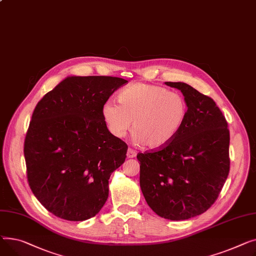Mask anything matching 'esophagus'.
I'll return each instance as SVG.
<instances>
[{"label": "esophagus", "instance_id": "1", "mask_svg": "<svg viewBox=\"0 0 256 256\" xmlns=\"http://www.w3.org/2000/svg\"><path fill=\"white\" fill-rule=\"evenodd\" d=\"M127 157H128V158H134V157H136V152H135L133 148H129L128 151H127Z\"/></svg>", "mask_w": 256, "mask_h": 256}]
</instances>
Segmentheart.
<instances>
[{
    "instance_id": "b5f03b06",
    "label": "heart",
    "mask_w": 256,
    "mask_h": 256,
    "mask_svg": "<svg viewBox=\"0 0 256 256\" xmlns=\"http://www.w3.org/2000/svg\"><path fill=\"white\" fill-rule=\"evenodd\" d=\"M120 104L112 100L102 106V116L116 138H123L132 121L133 140L150 148L168 146L182 129L188 114L183 95L168 88L134 84L118 95Z\"/></svg>"
}]
</instances>
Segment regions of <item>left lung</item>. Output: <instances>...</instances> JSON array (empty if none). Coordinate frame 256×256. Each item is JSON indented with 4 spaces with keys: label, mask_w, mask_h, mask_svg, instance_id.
Wrapping results in <instances>:
<instances>
[{
    "label": "left lung",
    "mask_w": 256,
    "mask_h": 256,
    "mask_svg": "<svg viewBox=\"0 0 256 256\" xmlns=\"http://www.w3.org/2000/svg\"><path fill=\"white\" fill-rule=\"evenodd\" d=\"M188 104L185 123L168 146L138 153L146 204L162 218L186 220L216 202L230 172V130L215 101L185 82H166Z\"/></svg>",
    "instance_id": "obj_1"
}]
</instances>
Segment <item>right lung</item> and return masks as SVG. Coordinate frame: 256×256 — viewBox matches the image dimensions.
<instances>
[{"label": "right lung", "instance_id": "obj_1", "mask_svg": "<svg viewBox=\"0 0 256 256\" xmlns=\"http://www.w3.org/2000/svg\"><path fill=\"white\" fill-rule=\"evenodd\" d=\"M112 76H68L38 102L26 135L28 182L40 204L69 221L94 217L128 146L112 135L102 106L127 84Z\"/></svg>", "mask_w": 256, "mask_h": 256}]
</instances>
